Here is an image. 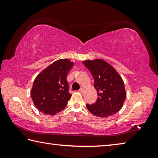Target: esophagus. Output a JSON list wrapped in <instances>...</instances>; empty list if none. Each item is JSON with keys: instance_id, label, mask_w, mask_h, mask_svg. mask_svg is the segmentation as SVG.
I'll return each instance as SVG.
<instances>
[{"instance_id": "1", "label": "esophagus", "mask_w": 158, "mask_h": 158, "mask_svg": "<svg viewBox=\"0 0 158 158\" xmlns=\"http://www.w3.org/2000/svg\"><path fill=\"white\" fill-rule=\"evenodd\" d=\"M79 91L81 92V93H84V89H83V88H81V89H80V90H79Z\"/></svg>"}]
</instances>
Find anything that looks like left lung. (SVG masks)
I'll return each mask as SVG.
<instances>
[{
  "label": "left lung",
  "mask_w": 158,
  "mask_h": 158,
  "mask_svg": "<svg viewBox=\"0 0 158 158\" xmlns=\"http://www.w3.org/2000/svg\"><path fill=\"white\" fill-rule=\"evenodd\" d=\"M84 65L94 78L98 98L95 104L86 106L90 113L100 118L114 115L120 111L126 98L124 81L110 64L102 59L86 60Z\"/></svg>",
  "instance_id": "8db88e82"
}]
</instances>
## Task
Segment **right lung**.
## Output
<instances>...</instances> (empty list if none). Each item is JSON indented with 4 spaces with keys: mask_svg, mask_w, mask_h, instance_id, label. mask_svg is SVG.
Masks as SVG:
<instances>
[{
    "mask_svg": "<svg viewBox=\"0 0 158 158\" xmlns=\"http://www.w3.org/2000/svg\"><path fill=\"white\" fill-rule=\"evenodd\" d=\"M74 63L60 59L43 69L35 79L31 98L35 106L42 113L55 115L63 110L72 95L68 92L67 76Z\"/></svg>",
    "mask_w": 158,
    "mask_h": 158,
    "instance_id": "add662e5",
    "label": "right lung"
}]
</instances>
